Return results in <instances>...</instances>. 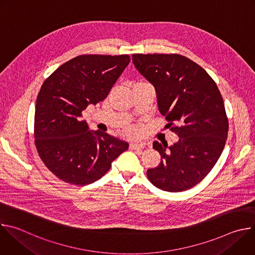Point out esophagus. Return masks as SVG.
I'll return each instance as SVG.
<instances>
[{
  "mask_svg": "<svg viewBox=\"0 0 255 255\" xmlns=\"http://www.w3.org/2000/svg\"><path fill=\"white\" fill-rule=\"evenodd\" d=\"M145 147V144L142 142H131L130 143V148L131 149H142Z\"/></svg>",
  "mask_w": 255,
  "mask_h": 255,
  "instance_id": "34e87169",
  "label": "esophagus"
}]
</instances>
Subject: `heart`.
I'll return each mask as SVG.
<instances>
[{
  "instance_id": "b5f03b06",
  "label": "heart",
  "mask_w": 255,
  "mask_h": 255,
  "mask_svg": "<svg viewBox=\"0 0 255 255\" xmlns=\"http://www.w3.org/2000/svg\"><path fill=\"white\" fill-rule=\"evenodd\" d=\"M135 132H136V129H135V128H129L128 131H127V134L132 135V134H134Z\"/></svg>"
}]
</instances>
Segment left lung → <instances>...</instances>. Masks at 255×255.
Segmentation results:
<instances>
[{"mask_svg":"<svg viewBox=\"0 0 255 255\" xmlns=\"http://www.w3.org/2000/svg\"><path fill=\"white\" fill-rule=\"evenodd\" d=\"M132 60L154 86L158 110L179 137L171 146L153 142L161 161L147 170L148 179L162 191L189 190L211 171L224 149L229 123L221 93L208 72L186 56L138 53Z\"/></svg>","mask_w":255,"mask_h":255,"instance_id":"1","label":"left lung"}]
</instances>
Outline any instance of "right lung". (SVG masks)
<instances>
[{
  "label": "right lung",
  "instance_id": "obj_1",
  "mask_svg": "<svg viewBox=\"0 0 255 255\" xmlns=\"http://www.w3.org/2000/svg\"><path fill=\"white\" fill-rule=\"evenodd\" d=\"M130 56L84 54L60 65L43 83L36 100L34 138L46 167L70 185L101 178L129 144L90 131L82 112L105 100Z\"/></svg>",
  "mask_w": 255,
  "mask_h": 255
}]
</instances>
